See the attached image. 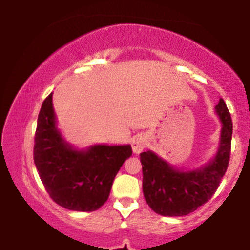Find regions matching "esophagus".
<instances>
[{"mask_svg":"<svg viewBox=\"0 0 250 250\" xmlns=\"http://www.w3.org/2000/svg\"><path fill=\"white\" fill-rule=\"evenodd\" d=\"M146 145H147V140H146L145 136L140 135V136L134 137L133 143H131L133 151L135 154H140L143 150V149L146 148Z\"/></svg>","mask_w":250,"mask_h":250,"instance_id":"esophagus-1","label":"esophagus"}]
</instances>
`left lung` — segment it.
<instances>
[{"label": "left lung", "mask_w": 250, "mask_h": 250, "mask_svg": "<svg viewBox=\"0 0 250 250\" xmlns=\"http://www.w3.org/2000/svg\"><path fill=\"white\" fill-rule=\"evenodd\" d=\"M222 122L216 156L193 171L176 170L153 151L140 154L143 173V195L148 206L162 216H183L211 199L226 174L230 159L233 122L225 101L215 107Z\"/></svg>", "instance_id": "1"}]
</instances>
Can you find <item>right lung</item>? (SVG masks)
<instances>
[{
    "label": "right lung",
    "instance_id": "1",
    "mask_svg": "<svg viewBox=\"0 0 250 250\" xmlns=\"http://www.w3.org/2000/svg\"><path fill=\"white\" fill-rule=\"evenodd\" d=\"M34 142V162L47 193L59 206L76 211L104 205L116 174L133 153L129 145L71 148L56 128L53 94L42 103Z\"/></svg>",
    "mask_w": 250,
    "mask_h": 250
}]
</instances>
